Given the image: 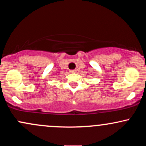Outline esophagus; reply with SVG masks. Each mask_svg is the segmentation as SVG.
Wrapping results in <instances>:
<instances>
[{
	"label": "esophagus",
	"mask_w": 146,
	"mask_h": 146,
	"mask_svg": "<svg viewBox=\"0 0 146 146\" xmlns=\"http://www.w3.org/2000/svg\"><path fill=\"white\" fill-rule=\"evenodd\" d=\"M76 70H71L70 71V73H76Z\"/></svg>",
	"instance_id": "esophagus-1"
}]
</instances>
